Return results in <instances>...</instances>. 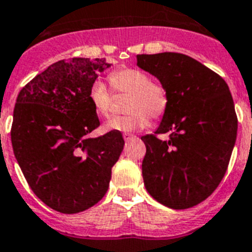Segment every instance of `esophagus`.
<instances>
[{
  "label": "esophagus",
  "mask_w": 252,
  "mask_h": 252,
  "mask_svg": "<svg viewBox=\"0 0 252 252\" xmlns=\"http://www.w3.org/2000/svg\"><path fill=\"white\" fill-rule=\"evenodd\" d=\"M124 139H125V141L132 140V139H135V135H132V134H124Z\"/></svg>",
  "instance_id": "34e87169"
}]
</instances>
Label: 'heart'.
<instances>
[{"instance_id":"heart-1","label":"heart","mask_w":252,"mask_h":252,"mask_svg":"<svg viewBox=\"0 0 252 252\" xmlns=\"http://www.w3.org/2000/svg\"><path fill=\"white\" fill-rule=\"evenodd\" d=\"M109 82L117 93L131 94L128 116L109 118L103 128L105 131L134 132L149 125V116L159 118L167 108V91L161 84H156L144 70L124 68L109 74ZM89 100L97 114L108 116L112 109V94L101 81H95L89 91Z\"/></svg>"}]
</instances>
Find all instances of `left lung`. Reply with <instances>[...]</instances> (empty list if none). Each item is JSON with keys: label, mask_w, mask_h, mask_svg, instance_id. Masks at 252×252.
<instances>
[{"label": "left lung", "mask_w": 252, "mask_h": 252, "mask_svg": "<svg viewBox=\"0 0 252 252\" xmlns=\"http://www.w3.org/2000/svg\"><path fill=\"white\" fill-rule=\"evenodd\" d=\"M136 65L166 89L167 108L155 134L141 138L144 186L170 209L198 205L219 186L237 138L233 97L225 81L190 56L179 53L136 55Z\"/></svg>", "instance_id": "obj_1"}]
</instances>
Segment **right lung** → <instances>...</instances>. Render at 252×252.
<instances>
[{
    "instance_id": "obj_1",
    "label": "right lung",
    "mask_w": 252,
    "mask_h": 252,
    "mask_svg": "<svg viewBox=\"0 0 252 252\" xmlns=\"http://www.w3.org/2000/svg\"><path fill=\"white\" fill-rule=\"evenodd\" d=\"M104 59L59 60L23 87L14 108L11 143L29 187L63 214L90 209L107 193L125 141L109 131L87 138L100 125L89 100Z\"/></svg>"
}]
</instances>
